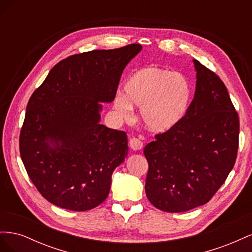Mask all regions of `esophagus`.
Returning <instances> with one entry per match:
<instances>
[{"label":"esophagus","instance_id":"34e87169","mask_svg":"<svg viewBox=\"0 0 252 252\" xmlns=\"http://www.w3.org/2000/svg\"><path fill=\"white\" fill-rule=\"evenodd\" d=\"M129 145H130V148L133 151H139L143 148V142L136 138H132L130 142H129Z\"/></svg>","mask_w":252,"mask_h":252}]
</instances>
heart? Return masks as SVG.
I'll return each mask as SVG.
<instances>
[{
    "label": "heart",
    "instance_id": "obj_1",
    "mask_svg": "<svg viewBox=\"0 0 252 252\" xmlns=\"http://www.w3.org/2000/svg\"><path fill=\"white\" fill-rule=\"evenodd\" d=\"M192 100V87L180 72L146 66L133 72L124 85V94L114 97L113 108L123 119L132 107L141 108V119L149 130L164 133L184 120Z\"/></svg>",
    "mask_w": 252,
    "mask_h": 252
}]
</instances>
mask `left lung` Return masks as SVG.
Returning a JSON list of instances; mask_svg holds the SVG:
<instances>
[{
    "label": "left lung",
    "instance_id": "obj_1",
    "mask_svg": "<svg viewBox=\"0 0 252 252\" xmlns=\"http://www.w3.org/2000/svg\"><path fill=\"white\" fill-rule=\"evenodd\" d=\"M192 62L195 93L186 117L144 148L149 166L145 191L166 212L207 203L233 168L239 147V116L226 86L199 61Z\"/></svg>",
    "mask_w": 252,
    "mask_h": 252
}]
</instances>
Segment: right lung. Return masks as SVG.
Masks as SVG:
<instances>
[{
  "instance_id": "obj_1",
  "label": "right lung",
  "mask_w": 252,
  "mask_h": 252,
  "mask_svg": "<svg viewBox=\"0 0 252 252\" xmlns=\"http://www.w3.org/2000/svg\"><path fill=\"white\" fill-rule=\"evenodd\" d=\"M139 44L61 61L32 94L20 134L23 164L40 193L58 207L86 211L107 199L111 175L128 155L124 131L100 124Z\"/></svg>"
}]
</instances>
